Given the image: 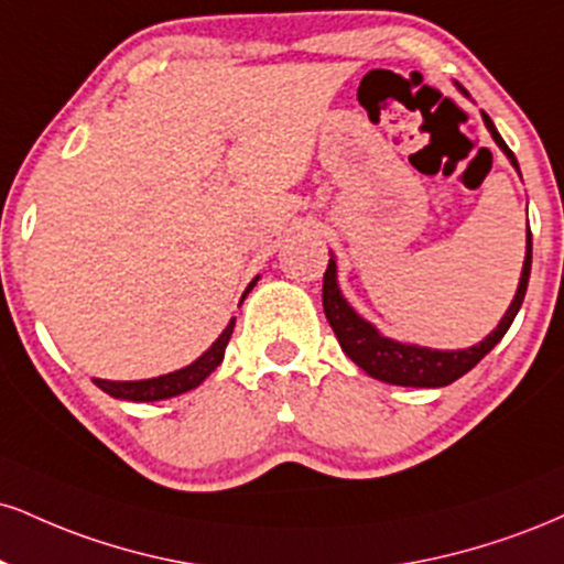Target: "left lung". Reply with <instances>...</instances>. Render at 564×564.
I'll list each match as a JSON object with an SVG mask.
<instances>
[{
  "label": "left lung",
  "instance_id": "obj_1",
  "mask_svg": "<svg viewBox=\"0 0 564 564\" xmlns=\"http://www.w3.org/2000/svg\"><path fill=\"white\" fill-rule=\"evenodd\" d=\"M484 123L488 128V133L494 135L501 152L507 154L512 162L514 171L520 173L518 160H514L512 149L505 144L497 128H494L491 118L484 112ZM531 226H528V239H525V262H522V273H520V283L518 291H514V300L510 304V310L505 312L497 328L488 334L484 341L476 344L470 349H454V351H441V349H429V347H417V344H402L393 341V338H386L378 334L376 325H370L368 321L357 315L355 310L349 307V302L344 300V294L338 291L336 283V260L330 257L328 260V270L323 275V310L325 317H328L330 328L341 344V349L347 351V357L351 362L359 365L368 376L378 378L383 383H393V386H415V389H438V386H449L463 378L467 370H473L476 365L484 359L488 351H491L497 344L501 341V336L507 334L514 315H518L522 300H525V289H528V278H531Z\"/></svg>",
  "mask_w": 564,
  "mask_h": 564
}]
</instances>
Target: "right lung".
<instances>
[{
    "label": "right lung",
    "instance_id": "obj_1",
    "mask_svg": "<svg viewBox=\"0 0 564 564\" xmlns=\"http://www.w3.org/2000/svg\"><path fill=\"white\" fill-rule=\"evenodd\" d=\"M257 281H260V278H254V281L249 283L247 291H243L241 302L247 300V294L254 289ZM234 325H236V317L228 323V328L217 336L213 347H209L199 359H194L192 365H186V368L167 372V376L147 378V381H105V378H94V383H97L105 393H110V397L128 399V402H160V399H171V397H178V393L192 391L205 381L217 365L223 362L228 338L234 334Z\"/></svg>",
    "mask_w": 564,
    "mask_h": 564
}]
</instances>
